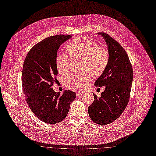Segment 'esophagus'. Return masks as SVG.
<instances>
[{"instance_id":"esophagus-1","label":"esophagus","mask_w":156,"mask_h":156,"mask_svg":"<svg viewBox=\"0 0 156 156\" xmlns=\"http://www.w3.org/2000/svg\"><path fill=\"white\" fill-rule=\"evenodd\" d=\"M83 94V93H82V92H77V93H76V96H77V97H80V96L82 95Z\"/></svg>"}]
</instances>
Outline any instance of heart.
Returning a JSON list of instances; mask_svg holds the SVG:
<instances>
[{"label":"heart","mask_w":156,"mask_h":156,"mask_svg":"<svg viewBox=\"0 0 156 156\" xmlns=\"http://www.w3.org/2000/svg\"><path fill=\"white\" fill-rule=\"evenodd\" d=\"M68 50L73 59H82L81 73H73L65 79L67 87L74 91H81L87 87L91 81V75L100 76L105 70L109 59L108 48L98 47V44L85 37L73 39L68 45ZM69 59L63 53L56 57V66L59 73L66 74L69 70Z\"/></svg>","instance_id":"1"}]
</instances>
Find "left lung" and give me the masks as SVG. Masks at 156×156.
<instances>
[{"label": "left lung", "instance_id": "obj_1", "mask_svg": "<svg viewBox=\"0 0 156 156\" xmlns=\"http://www.w3.org/2000/svg\"><path fill=\"white\" fill-rule=\"evenodd\" d=\"M105 39L109 53L108 64L95 82V87L105 89L101 96L94 93V101L88 108V115L95 123L106 125L115 120L128 105L133 82V69L123 47L110 36L98 33Z\"/></svg>", "mask_w": 156, "mask_h": 156}]
</instances>
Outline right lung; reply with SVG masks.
Listing matches in <instances>:
<instances>
[{
  "label": "right lung",
  "instance_id": "1",
  "mask_svg": "<svg viewBox=\"0 0 156 156\" xmlns=\"http://www.w3.org/2000/svg\"><path fill=\"white\" fill-rule=\"evenodd\" d=\"M72 36L47 37L34 45L27 53L23 68L22 87L30 110L41 121L50 124L66 117L76 93L65 90L62 95L51 87L58 74L56 57L60 45Z\"/></svg>",
  "mask_w": 156,
  "mask_h": 156
}]
</instances>
